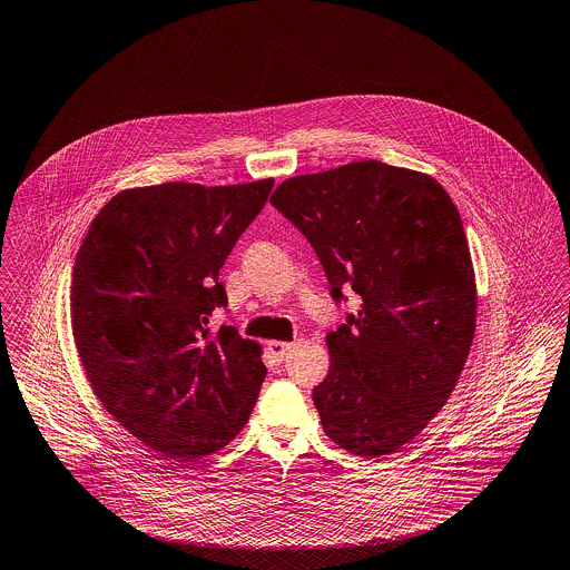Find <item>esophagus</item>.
<instances>
[{"instance_id":"1","label":"esophagus","mask_w":570,"mask_h":570,"mask_svg":"<svg viewBox=\"0 0 570 570\" xmlns=\"http://www.w3.org/2000/svg\"><path fill=\"white\" fill-rule=\"evenodd\" d=\"M294 344H289V342H278V340H274V342H267V351H269V355L276 360V362L281 363L285 360V355L289 353V348H292Z\"/></svg>"}]
</instances>
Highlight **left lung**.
<instances>
[{
	"mask_svg": "<svg viewBox=\"0 0 570 570\" xmlns=\"http://www.w3.org/2000/svg\"><path fill=\"white\" fill-rule=\"evenodd\" d=\"M269 203L307 237L333 301H362L326 335L322 429L360 458L394 453L446 405L474 337L460 210L435 178L379 160L289 178Z\"/></svg>",
	"mask_w": 570,
	"mask_h": 570,
	"instance_id": "left-lung-1",
	"label": "left lung"
}]
</instances>
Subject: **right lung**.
Segmentation results:
<instances>
[{
	"instance_id": "1",
	"label": "right lung",
	"mask_w": 570,
	"mask_h": 570,
	"mask_svg": "<svg viewBox=\"0 0 570 570\" xmlns=\"http://www.w3.org/2000/svg\"><path fill=\"white\" fill-rule=\"evenodd\" d=\"M272 178L117 194L91 222L71 276V328L106 412L174 462L226 446L248 422L265 365L233 326L219 269L265 207Z\"/></svg>"
}]
</instances>
